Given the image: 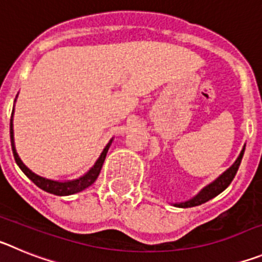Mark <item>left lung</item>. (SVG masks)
Returning <instances> with one entry per match:
<instances>
[{"mask_svg": "<svg viewBox=\"0 0 262 262\" xmlns=\"http://www.w3.org/2000/svg\"><path fill=\"white\" fill-rule=\"evenodd\" d=\"M244 151H245V148H243L242 154H240V156L237 157L235 164H233L228 170H226V172H224L221 177L217 178V180H215L212 184H210L209 186H206L205 189L198 194V195L194 196L193 200L186 201V202H182V203H176V206H177V207H194V206L202 205V203L207 202V201H210L211 198L216 196L217 194H221L224 189L228 187V185H230L231 182H232L233 178H235L236 173H237V169H239L240 166V163H242Z\"/></svg>", "mask_w": 262, "mask_h": 262, "instance_id": "obj_1", "label": "left lung"}]
</instances>
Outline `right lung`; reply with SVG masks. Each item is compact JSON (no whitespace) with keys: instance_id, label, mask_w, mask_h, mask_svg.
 Masks as SVG:
<instances>
[{"instance_id":"obj_1","label":"right lung","mask_w":262,"mask_h":262,"mask_svg":"<svg viewBox=\"0 0 262 262\" xmlns=\"http://www.w3.org/2000/svg\"><path fill=\"white\" fill-rule=\"evenodd\" d=\"M14 111V108H13ZM11 117H13V113H11ZM10 140H11V149H13L14 159H15V163L18 164L22 172L27 176V177L31 180L34 184L38 187H40L41 190L47 191V193L55 194V195H71V194H76L78 191H82L84 189H86L88 186L93 184L94 181L98 177L99 172H101V168H102V164L105 161L106 154L108 151V147H110L111 142L108 143L105 147L103 152L101 154L99 159L97 160V163L94 164V166L90 169L89 172L85 176L80 177L78 180H75V181H68V182H59V181H52V180H48V178L40 177V176L35 174L34 172H31L29 168H27L25 164L22 163V160L18 156L17 151H15V145H14V136H13V119H10Z\"/></svg>"}]
</instances>
